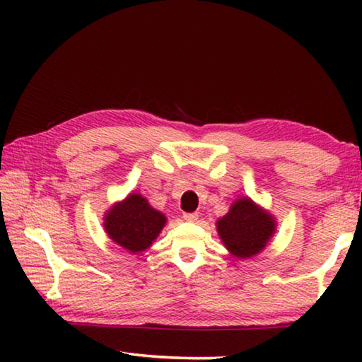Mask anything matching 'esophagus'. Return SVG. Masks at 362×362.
Listing matches in <instances>:
<instances>
[{
	"label": "esophagus",
	"instance_id": "1",
	"mask_svg": "<svg viewBox=\"0 0 362 362\" xmlns=\"http://www.w3.org/2000/svg\"><path fill=\"white\" fill-rule=\"evenodd\" d=\"M183 218H185L187 222H196V220L199 218V216H198V212H185L183 214Z\"/></svg>",
	"mask_w": 362,
	"mask_h": 362
}]
</instances>
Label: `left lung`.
<instances>
[{"label": "left lung", "mask_w": 362, "mask_h": 362, "mask_svg": "<svg viewBox=\"0 0 362 362\" xmlns=\"http://www.w3.org/2000/svg\"><path fill=\"white\" fill-rule=\"evenodd\" d=\"M216 226L223 246L233 257L250 259L268 246L278 223L267 209L243 196L233 201L230 211L217 220Z\"/></svg>", "instance_id": "left-lung-1"}]
</instances>
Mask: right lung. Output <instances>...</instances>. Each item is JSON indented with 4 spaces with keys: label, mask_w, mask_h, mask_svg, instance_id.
I'll return each mask as SVG.
<instances>
[{
    "label": "right lung",
    "mask_w": 362,
    "mask_h": 362,
    "mask_svg": "<svg viewBox=\"0 0 362 362\" xmlns=\"http://www.w3.org/2000/svg\"><path fill=\"white\" fill-rule=\"evenodd\" d=\"M163 212L151 207L140 193H129L103 216V230L115 244L131 254L148 249L166 225Z\"/></svg>",
    "instance_id": "obj_1"
}]
</instances>
